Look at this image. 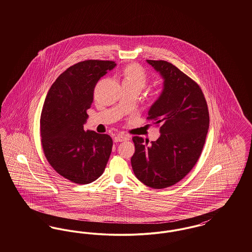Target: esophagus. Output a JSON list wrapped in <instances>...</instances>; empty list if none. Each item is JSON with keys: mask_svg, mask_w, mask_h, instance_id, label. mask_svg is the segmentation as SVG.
<instances>
[{"mask_svg": "<svg viewBox=\"0 0 252 252\" xmlns=\"http://www.w3.org/2000/svg\"><path fill=\"white\" fill-rule=\"evenodd\" d=\"M126 140H128V137L126 135H123V134H117L114 137V142H116V143H120V142H124Z\"/></svg>", "mask_w": 252, "mask_h": 252, "instance_id": "esophagus-1", "label": "esophagus"}]
</instances>
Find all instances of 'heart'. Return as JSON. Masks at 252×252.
Wrapping results in <instances>:
<instances>
[{
  "label": "heart",
  "instance_id": "obj_1",
  "mask_svg": "<svg viewBox=\"0 0 252 252\" xmlns=\"http://www.w3.org/2000/svg\"><path fill=\"white\" fill-rule=\"evenodd\" d=\"M122 85L132 86L139 91L146 84L147 74L144 69L138 64H130L126 66L120 75Z\"/></svg>",
  "mask_w": 252,
  "mask_h": 252
}]
</instances>
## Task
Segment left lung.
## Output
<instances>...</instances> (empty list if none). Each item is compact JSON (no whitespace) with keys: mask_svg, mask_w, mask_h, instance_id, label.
I'll return each mask as SVG.
<instances>
[{"mask_svg":"<svg viewBox=\"0 0 252 252\" xmlns=\"http://www.w3.org/2000/svg\"><path fill=\"white\" fill-rule=\"evenodd\" d=\"M163 79V89L148 110V120L160 125V136H135L131 165L144 185L163 189L182 180L195 165L209 129V110L197 83L164 60H146Z\"/></svg>","mask_w":252,"mask_h":252,"instance_id":"left-lung-1","label":"left lung"}]
</instances>
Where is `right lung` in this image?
Returning <instances> with one entry per match:
<instances>
[{
  "mask_svg": "<svg viewBox=\"0 0 252 252\" xmlns=\"http://www.w3.org/2000/svg\"><path fill=\"white\" fill-rule=\"evenodd\" d=\"M116 66L109 60H85L62 72L51 86L40 116L44 155L60 176L88 184L104 172L112 149L108 134L84 130L87 109L98 80Z\"/></svg>",
  "mask_w": 252,
  "mask_h": 252,
  "instance_id": "obj_1",
  "label": "right lung"
}]
</instances>
